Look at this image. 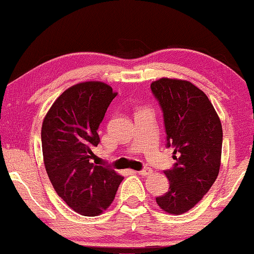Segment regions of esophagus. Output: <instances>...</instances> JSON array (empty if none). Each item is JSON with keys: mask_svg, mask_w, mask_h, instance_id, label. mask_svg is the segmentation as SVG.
<instances>
[{"mask_svg": "<svg viewBox=\"0 0 254 254\" xmlns=\"http://www.w3.org/2000/svg\"><path fill=\"white\" fill-rule=\"evenodd\" d=\"M136 173H139L140 175H149L152 173V170L149 167H145V168H142L141 171L136 172Z\"/></svg>", "mask_w": 254, "mask_h": 254, "instance_id": "esophagus-1", "label": "esophagus"}]
</instances>
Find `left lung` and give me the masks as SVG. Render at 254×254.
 I'll use <instances>...</instances> for the list:
<instances>
[{
	"label": "left lung",
	"instance_id": "1",
	"mask_svg": "<svg viewBox=\"0 0 254 254\" xmlns=\"http://www.w3.org/2000/svg\"><path fill=\"white\" fill-rule=\"evenodd\" d=\"M166 129V146L174 149L175 164L164 173L170 189L156 198L171 214L190 211L208 192L220 168L223 128L206 94L184 80L162 79L151 84Z\"/></svg>",
	"mask_w": 254,
	"mask_h": 254
}]
</instances>
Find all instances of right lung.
Here are the masks:
<instances>
[{"label": "right lung", "instance_id": "1", "mask_svg": "<svg viewBox=\"0 0 254 254\" xmlns=\"http://www.w3.org/2000/svg\"><path fill=\"white\" fill-rule=\"evenodd\" d=\"M117 96L103 82H82L56 99L42 124L43 160L49 180L64 201L77 213L94 217L114 200L124 178L108 166L92 161L98 129Z\"/></svg>", "mask_w": 254, "mask_h": 254}]
</instances>
